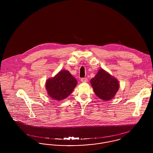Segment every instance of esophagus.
<instances>
[{
    "mask_svg": "<svg viewBox=\"0 0 153 153\" xmlns=\"http://www.w3.org/2000/svg\"><path fill=\"white\" fill-rule=\"evenodd\" d=\"M81 81L82 82H87L88 81V79L86 78H82L81 79Z\"/></svg>",
    "mask_w": 153,
    "mask_h": 153,
    "instance_id": "esophagus-1",
    "label": "esophagus"
}]
</instances>
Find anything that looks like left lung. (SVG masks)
Returning a JSON list of instances; mask_svg holds the SVG:
<instances>
[{"mask_svg": "<svg viewBox=\"0 0 153 153\" xmlns=\"http://www.w3.org/2000/svg\"><path fill=\"white\" fill-rule=\"evenodd\" d=\"M91 84L96 95L100 99L108 101L112 99L119 89V83L103 69H100Z\"/></svg>", "mask_w": 153, "mask_h": 153, "instance_id": "left-lung-1", "label": "left lung"}]
</instances>
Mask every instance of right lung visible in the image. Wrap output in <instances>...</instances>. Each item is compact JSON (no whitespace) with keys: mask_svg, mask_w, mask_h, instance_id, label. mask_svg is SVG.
<instances>
[{"mask_svg":"<svg viewBox=\"0 0 153 153\" xmlns=\"http://www.w3.org/2000/svg\"><path fill=\"white\" fill-rule=\"evenodd\" d=\"M76 84V79L68 71L62 70L46 81V89L51 97L61 101L72 93Z\"/></svg>","mask_w":153,"mask_h":153,"instance_id":"1","label":"right lung"}]
</instances>
